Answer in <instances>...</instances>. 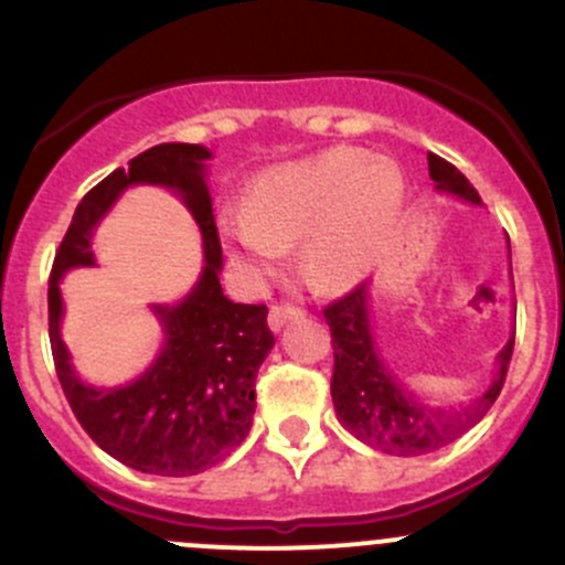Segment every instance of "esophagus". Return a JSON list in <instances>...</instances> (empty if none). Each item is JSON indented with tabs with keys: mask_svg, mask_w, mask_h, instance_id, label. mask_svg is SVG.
Listing matches in <instances>:
<instances>
[{
	"mask_svg": "<svg viewBox=\"0 0 565 565\" xmlns=\"http://www.w3.org/2000/svg\"><path fill=\"white\" fill-rule=\"evenodd\" d=\"M295 317H303V309H300V306H295V303H273L267 322H270L273 331H281V328L287 326L289 320H295Z\"/></svg>",
	"mask_w": 565,
	"mask_h": 565,
	"instance_id": "esophagus-1",
	"label": "esophagus"
}]
</instances>
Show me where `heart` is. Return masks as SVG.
Here are the masks:
<instances>
[{"instance_id": "1", "label": "heart", "mask_w": 565, "mask_h": 565, "mask_svg": "<svg viewBox=\"0 0 565 565\" xmlns=\"http://www.w3.org/2000/svg\"><path fill=\"white\" fill-rule=\"evenodd\" d=\"M405 204V177L388 157L331 149L273 168L245 210H226L221 232L245 270L267 276L300 244V267L320 289L361 281L386 256Z\"/></svg>"}]
</instances>
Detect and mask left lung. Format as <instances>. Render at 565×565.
I'll return each mask as SVG.
<instances>
[{"label":"left lung","mask_w":565,"mask_h":565,"mask_svg":"<svg viewBox=\"0 0 565 565\" xmlns=\"http://www.w3.org/2000/svg\"><path fill=\"white\" fill-rule=\"evenodd\" d=\"M428 171L436 190H447L472 204H480L478 190L456 166L428 154ZM322 317L331 328V397L339 422L355 439L388 456H425L475 428L500 397L508 366H511L513 339H516V331H513L511 342L502 348L500 372L489 392L469 403L467 408L450 411L414 399L381 364L372 348L370 322H366V284H355L350 292L328 303Z\"/></svg>","instance_id":"1"}]
</instances>
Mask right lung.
Instances as JSON below:
<instances>
[{
  "instance_id": "add662e5",
  "label": "right lung",
  "mask_w": 565,
  "mask_h": 565,
  "mask_svg": "<svg viewBox=\"0 0 565 565\" xmlns=\"http://www.w3.org/2000/svg\"><path fill=\"white\" fill-rule=\"evenodd\" d=\"M210 151L193 143H162L129 160L87 190L54 254L49 276V342L71 411L104 452L137 472L184 478L215 467L248 436L256 408V372L276 344L267 306L232 303L221 289V237L204 182ZM129 183L179 189L205 234L207 267L200 287L177 310H161L167 348L156 366L120 390H90L75 381L58 342V276L92 264L89 234Z\"/></svg>"
}]
</instances>
